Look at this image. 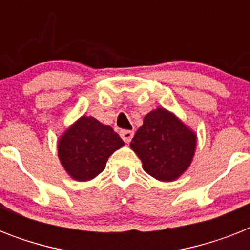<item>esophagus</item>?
I'll return each instance as SVG.
<instances>
[{"mask_svg":"<svg viewBox=\"0 0 250 250\" xmlns=\"http://www.w3.org/2000/svg\"><path fill=\"white\" fill-rule=\"evenodd\" d=\"M121 136H122V139L125 140V143H129V141L132 140L133 131H128V129H123V131H121Z\"/></svg>","mask_w":250,"mask_h":250,"instance_id":"esophagus-1","label":"esophagus"}]
</instances>
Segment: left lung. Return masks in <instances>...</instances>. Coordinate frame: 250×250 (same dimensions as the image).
I'll use <instances>...</instances> for the list:
<instances>
[{
	"mask_svg": "<svg viewBox=\"0 0 250 250\" xmlns=\"http://www.w3.org/2000/svg\"><path fill=\"white\" fill-rule=\"evenodd\" d=\"M129 146L146 174L160 182H174L192 164L197 135L174 113L157 107L145 115Z\"/></svg>",
	"mask_w": 250,
	"mask_h": 250,
	"instance_id": "1",
	"label": "left lung"
}]
</instances>
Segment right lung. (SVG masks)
I'll return each mask as SVG.
<instances>
[{
  "mask_svg": "<svg viewBox=\"0 0 250 250\" xmlns=\"http://www.w3.org/2000/svg\"><path fill=\"white\" fill-rule=\"evenodd\" d=\"M125 145L110 125L83 115L58 139V158L76 182H88L105 170L106 162Z\"/></svg>",
  "mask_w": 250,
  "mask_h": 250,
  "instance_id": "add662e5",
  "label": "right lung"
}]
</instances>
